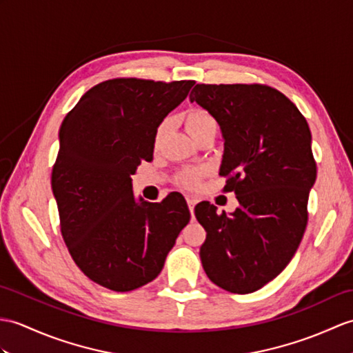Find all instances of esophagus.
<instances>
[{"label":"esophagus","mask_w":353,"mask_h":353,"mask_svg":"<svg viewBox=\"0 0 353 353\" xmlns=\"http://www.w3.org/2000/svg\"><path fill=\"white\" fill-rule=\"evenodd\" d=\"M186 201H188V208H190V212H191V215H192L194 214V208H195V204H196V200L192 199V196H188Z\"/></svg>","instance_id":"34e87169"}]
</instances>
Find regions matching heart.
I'll list each match as a JSON object with an SVG mask.
<instances>
[{
    "mask_svg": "<svg viewBox=\"0 0 353 353\" xmlns=\"http://www.w3.org/2000/svg\"><path fill=\"white\" fill-rule=\"evenodd\" d=\"M186 123V129L188 132L191 134V137H196L203 132H206L209 129H216V121L214 120V117L210 116L209 112H206L204 110H192L188 112V116L185 119ZM167 130V121H162L159 128L157 129V134H154V143L159 144L161 139L165 134ZM200 171H188V173H183L180 180L182 183L188 188H195L199 185V179H200Z\"/></svg>",
    "mask_w": 353,
    "mask_h": 353,
    "instance_id": "heart-1",
    "label": "heart"
}]
</instances>
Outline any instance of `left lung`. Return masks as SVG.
Instances as JSON below:
<instances>
[{
    "label": "left lung",
    "mask_w": 353,
    "mask_h": 353,
    "mask_svg": "<svg viewBox=\"0 0 353 353\" xmlns=\"http://www.w3.org/2000/svg\"><path fill=\"white\" fill-rule=\"evenodd\" d=\"M223 134L219 176L239 206L232 214L204 201L195 218L206 230L200 259L209 280L247 294L272 281L296 252L316 182L307 120L288 97L259 84H196L190 94Z\"/></svg>",
    "instance_id": "obj_1"
}]
</instances>
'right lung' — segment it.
<instances>
[{"instance_id": "obj_1", "label": "right lung", "mask_w": 353, "mask_h": 353, "mask_svg": "<svg viewBox=\"0 0 353 353\" xmlns=\"http://www.w3.org/2000/svg\"><path fill=\"white\" fill-rule=\"evenodd\" d=\"M194 81L110 79L90 88L61 123L52 170L63 239L90 280L114 292L153 281L190 209L182 195L137 199L132 179L152 161L154 134Z\"/></svg>"}]
</instances>
